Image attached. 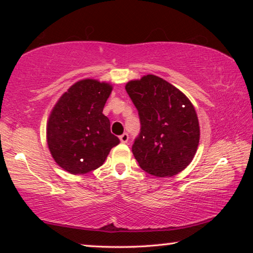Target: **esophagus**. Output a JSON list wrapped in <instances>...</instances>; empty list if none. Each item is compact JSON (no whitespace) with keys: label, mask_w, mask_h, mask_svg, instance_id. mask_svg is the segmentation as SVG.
Here are the masks:
<instances>
[{"label":"esophagus","mask_w":253,"mask_h":253,"mask_svg":"<svg viewBox=\"0 0 253 253\" xmlns=\"http://www.w3.org/2000/svg\"><path fill=\"white\" fill-rule=\"evenodd\" d=\"M128 138H129V136H128V134H126V132H125V134L119 136V139H121V142L124 143V144L128 142Z\"/></svg>","instance_id":"esophagus-1"}]
</instances>
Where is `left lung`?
Wrapping results in <instances>:
<instances>
[{"label":"left lung","instance_id":"8db88e82","mask_svg":"<svg viewBox=\"0 0 253 253\" xmlns=\"http://www.w3.org/2000/svg\"><path fill=\"white\" fill-rule=\"evenodd\" d=\"M126 91L138 110L140 132L131 151L140 168L157 177H169L186 168L199 146L200 126L188 98L154 75L131 80Z\"/></svg>","mask_w":253,"mask_h":253}]
</instances>
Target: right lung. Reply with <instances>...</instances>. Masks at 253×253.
Masks as SVG:
<instances>
[{
  "instance_id": "add662e5",
  "label": "right lung",
  "mask_w": 253,
  "mask_h": 253,
  "mask_svg": "<svg viewBox=\"0 0 253 253\" xmlns=\"http://www.w3.org/2000/svg\"><path fill=\"white\" fill-rule=\"evenodd\" d=\"M111 84L80 80L60 97L46 126V142L55 163L71 174H85L104 164L119 138L102 114Z\"/></svg>"
}]
</instances>
